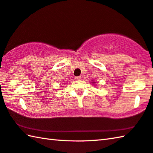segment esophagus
Here are the masks:
<instances>
[{"label": "esophagus", "mask_w": 153, "mask_h": 153, "mask_svg": "<svg viewBox=\"0 0 153 153\" xmlns=\"http://www.w3.org/2000/svg\"><path fill=\"white\" fill-rule=\"evenodd\" d=\"M81 78H82L81 76H77V77H76V80H79Z\"/></svg>", "instance_id": "obj_1"}]
</instances>
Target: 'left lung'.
Here are the masks:
<instances>
[{
    "label": "left lung",
    "mask_w": 153,
    "mask_h": 153,
    "mask_svg": "<svg viewBox=\"0 0 153 153\" xmlns=\"http://www.w3.org/2000/svg\"><path fill=\"white\" fill-rule=\"evenodd\" d=\"M93 83H94V82H93Z\"/></svg>",
    "instance_id": "left-lung-1"
}]
</instances>
